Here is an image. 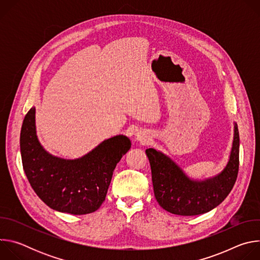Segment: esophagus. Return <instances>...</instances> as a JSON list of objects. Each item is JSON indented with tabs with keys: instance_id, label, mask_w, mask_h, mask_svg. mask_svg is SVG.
Listing matches in <instances>:
<instances>
[{
	"instance_id": "obj_1",
	"label": "esophagus",
	"mask_w": 260,
	"mask_h": 260,
	"mask_svg": "<svg viewBox=\"0 0 260 260\" xmlns=\"http://www.w3.org/2000/svg\"><path fill=\"white\" fill-rule=\"evenodd\" d=\"M136 137H137V140L138 141H141V142H144V141H146V136H145V134H143V133H138L137 135H136Z\"/></svg>"
}]
</instances>
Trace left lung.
<instances>
[{
    "label": "left lung",
    "instance_id": "left-lung-1",
    "mask_svg": "<svg viewBox=\"0 0 260 260\" xmlns=\"http://www.w3.org/2000/svg\"><path fill=\"white\" fill-rule=\"evenodd\" d=\"M240 136L237 123L230 160L220 174L204 181L188 178L167 155L153 148L146 149L152 174L153 190L159 206L166 211L196 216L207 213L222 202L232 191L239 172Z\"/></svg>",
    "mask_w": 260,
    "mask_h": 260
}]
</instances>
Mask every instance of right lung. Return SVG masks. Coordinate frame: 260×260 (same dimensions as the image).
<instances>
[{
	"mask_svg": "<svg viewBox=\"0 0 260 260\" xmlns=\"http://www.w3.org/2000/svg\"><path fill=\"white\" fill-rule=\"evenodd\" d=\"M35 107L20 132L22 167L31 188L51 209L73 215L96 211L105 201L116 165L129 150L131 140L115 136L86 155L63 159L49 154L36 134Z\"/></svg>",
	"mask_w": 260,
	"mask_h": 260,
	"instance_id": "right-lung-1",
	"label": "right lung"
}]
</instances>
